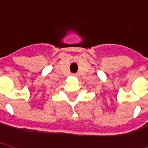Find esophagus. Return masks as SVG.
Returning <instances> with one entry per match:
<instances>
[{"mask_svg": "<svg viewBox=\"0 0 148 148\" xmlns=\"http://www.w3.org/2000/svg\"><path fill=\"white\" fill-rule=\"evenodd\" d=\"M73 76H74V77H77V74H73Z\"/></svg>", "mask_w": 148, "mask_h": 148, "instance_id": "esophagus-1", "label": "esophagus"}]
</instances>
